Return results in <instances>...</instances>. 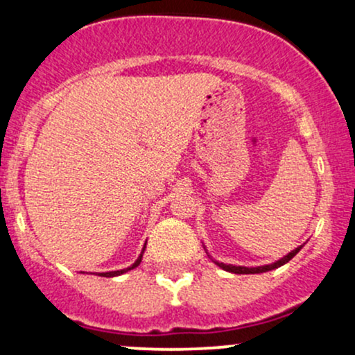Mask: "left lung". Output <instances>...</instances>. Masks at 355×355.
Masks as SVG:
<instances>
[{
  "label": "left lung",
  "instance_id": "left-lung-1",
  "mask_svg": "<svg viewBox=\"0 0 355 355\" xmlns=\"http://www.w3.org/2000/svg\"><path fill=\"white\" fill-rule=\"evenodd\" d=\"M302 247H297L295 250H292L291 254H287L285 257H282L280 260H277V262L270 263V266H263V267H239V266H227V263H222V262H215L220 268H223V270L227 272H232V274H262V272H268V270H274V268L284 266V263H287L288 260L294 259L297 255V252L300 250Z\"/></svg>",
  "mask_w": 355,
  "mask_h": 355
}]
</instances>
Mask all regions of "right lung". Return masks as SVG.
Returning a JSON list of instances; mask_svg holds the SVG:
<instances>
[{"instance_id":"add662e5","label":"right lung","mask_w":355,"mask_h":355,"mask_svg":"<svg viewBox=\"0 0 355 355\" xmlns=\"http://www.w3.org/2000/svg\"><path fill=\"white\" fill-rule=\"evenodd\" d=\"M144 252H145V247H144V250H141L140 257H138V259H137V262L133 263L132 267H128V268H123V270H115V272H101V274H98V275H100V277H116V275H121V274H125V272L132 270V268H135V267L140 266V262H141V255H144Z\"/></svg>"}]
</instances>
